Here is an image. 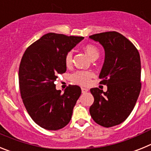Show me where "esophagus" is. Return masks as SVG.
<instances>
[{
    "instance_id": "esophagus-1",
    "label": "esophagus",
    "mask_w": 151,
    "mask_h": 151,
    "mask_svg": "<svg viewBox=\"0 0 151 151\" xmlns=\"http://www.w3.org/2000/svg\"><path fill=\"white\" fill-rule=\"evenodd\" d=\"M88 91V88H82V92L83 93V94L87 93Z\"/></svg>"
}]
</instances>
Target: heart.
<instances>
[{
    "label": "heart",
    "mask_w": 151,
    "mask_h": 151,
    "mask_svg": "<svg viewBox=\"0 0 151 151\" xmlns=\"http://www.w3.org/2000/svg\"><path fill=\"white\" fill-rule=\"evenodd\" d=\"M84 49H85V53L91 59L96 57H99V50L94 45H87ZM72 60H73V52L69 51L65 57V63L66 66H69L72 63ZM92 75L93 74L91 72L78 71L72 75L71 78L76 83L86 85L90 82V78L92 76Z\"/></svg>",
    "instance_id": "b5f03b06"
}]
</instances>
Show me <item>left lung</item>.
<instances>
[{
  "mask_svg": "<svg viewBox=\"0 0 151 151\" xmlns=\"http://www.w3.org/2000/svg\"><path fill=\"white\" fill-rule=\"evenodd\" d=\"M99 42L105 51L99 78L107 91L94 88V103L89 111L98 125L109 128L119 125L133 110L141 91V59L134 45L116 32L89 36Z\"/></svg>",
  "mask_w": 151,
  "mask_h": 151,
  "instance_id": "1",
  "label": "left lung"
}]
</instances>
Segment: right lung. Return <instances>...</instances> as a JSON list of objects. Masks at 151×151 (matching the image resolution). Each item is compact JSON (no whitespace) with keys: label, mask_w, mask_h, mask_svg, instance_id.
I'll use <instances>...</instances> for the list:
<instances>
[{"label":"right lung","mask_w":151,"mask_h":151,"mask_svg":"<svg viewBox=\"0 0 151 151\" xmlns=\"http://www.w3.org/2000/svg\"><path fill=\"white\" fill-rule=\"evenodd\" d=\"M84 37L47 33L28 47L19 69L22 102L36 124L47 130L65 127L81 95L78 85L62 93L56 89L57 76L66 71L65 57Z\"/></svg>","instance_id":"1"}]
</instances>
